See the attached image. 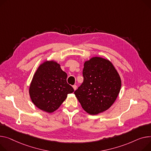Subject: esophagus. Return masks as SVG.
I'll list each match as a JSON object with an SVG mask.
<instances>
[{"instance_id":"1","label":"esophagus","mask_w":151,"mask_h":151,"mask_svg":"<svg viewBox=\"0 0 151 151\" xmlns=\"http://www.w3.org/2000/svg\"><path fill=\"white\" fill-rule=\"evenodd\" d=\"M73 89L75 90L77 88V86H76V85H73Z\"/></svg>"}]
</instances>
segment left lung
<instances>
[{
  "label": "left lung",
  "mask_w": 151,
  "mask_h": 151,
  "mask_svg": "<svg viewBox=\"0 0 151 151\" xmlns=\"http://www.w3.org/2000/svg\"><path fill=\"white\" fill-rule=\"evenodd\" d=\"M84 81L74 93L86 112L96 115L107 110L116 100L122 86L121 78L109 60L93 57L86 61Z\"/></svg>",
  "instance_id": "8db88e82"
}]
</instances>
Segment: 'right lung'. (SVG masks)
Returning <instances> with one entry per match:
<instances>
[{
  "label": "right lung",
  "instance_id": "right-lung-1",
  "mask_svg": "<svg viewBox=\"0 0 151 151\" xmlns=\"http://www.w3.org/2000/svg\"><path fill=\"white\" fill-rule=\"evenodd\" d=\"M67 75L55 61H45L35 73L29 88L34 104L42 110L52 113L62 104L67 95L74 92L67 83Z\"/></svg>",
  "mask_w": 151,
  "mask_h": 151
}]
</instances>
